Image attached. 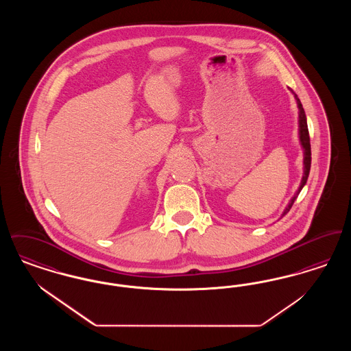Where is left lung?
Instances as JSON below:
<instances>
[{"label": "left lung", "instance_id": "left-lung-1", "mask_svg": "<svg viewBox=\"0 0 351 351\" xmlns=\"http://www.w3.org/2000/svg\"><path fill=\"white\" fill-rule=\"evenodd\" d=\"M289 90H291V93L295 96V100H296V104H298V109H299V141H300L301 149H302V154H304V159H302V165H304V167H302V178H301L300 186L298 188L296 193L292 196V199L289 200L288 205L285 206V209H284L283 213H282V217L285 216V215L289 212V209L292 208L293 202H295V200L298 199V196H299L301 189H302V188H304V185L306 184L308 176H309V171H311V160H312V158H311V141H309V133H308L306 116H305L304 108H302V105H301V102L300 100H299V97H298V95H296L291 88H289Z\"/></svg>", "mask_w": 351, "mask_h": 351}]
</instances>
